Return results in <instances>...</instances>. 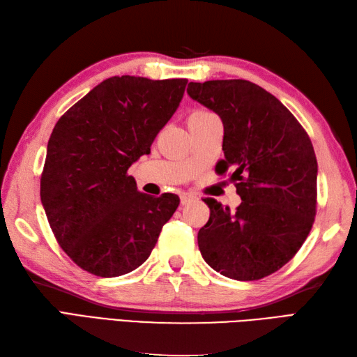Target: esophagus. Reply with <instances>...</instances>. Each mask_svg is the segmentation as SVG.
<instances>
[{
	"mask_svg": "<svg viewBox=\"0 0 357 357\" xmlns=\"http://www.w3.org/2000/svg\"><path fill=\"white\" fill-rule=\"evenodd\" d=\"M195 199V196H192V195H188V193H184V195H181V205H187V204H190Z\"/></svg>",
	"mask_w": 357,
	"mask_h": 357,
	"instance_id": "obj_1",
	"label": "esophagus"
}]
</instances>
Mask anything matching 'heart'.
I'll return each mask as SVG.
<instances>
[{"instance_id": "1", "label": "heart", "mask_w": 357, "mask_h": 357, "mask_svg": "<svg viewBox=\"0 0 357 357\" xmlns=\"http://www.w3.org/2000/svg\"><path fill=\"white\" fill-rule=\"evenodd\" d=\"M208 115H213L210 111H206V109H201V107H199V109H193L192 112L188 114V117H187V123L188 124H192V123H196V121H199V120H202V119H205V117H208Z\"/></svg>"}]
</instances>
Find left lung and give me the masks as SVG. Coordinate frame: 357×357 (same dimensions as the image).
Listing matches in <instances>:
<instances>
[{
    "instance_id": "obj_1",
    "label": "left lung",
    "mask_w": 357,
    "mask_h": 357,
    "mask_svg": "<svg viewBox=\"0 0 357 357\" xmlns=\"http://www.w3.org/2000/svg\"><path fill=\"white\" fill-rule=\"evenodd\" d=\"M188 96L223 123L225 160L242 197L236 211L205 197L210 219L197 233L204 260L222 275L254 281L294 259L317 214L318 162L307 132L266 89L242 79L190 82Z\"/></svg>"
}]
</instances>
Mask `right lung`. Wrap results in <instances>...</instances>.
Here are the masks:
<instances>
[{
  "mask_svg": "<svg viewBox=\"0 0 357 357\" xmlns=\"http://www.w3.org/2000/svg\"><path fill=\"white\" fill-rule=\"evenodd\" d=\"M185 86L187 79L114 76L56 123L40 201L57 243L93 275L112 278L141 266L178 208L176 195L138 192L128 170L151 153Z\"/></svg>",
  "mask_w": 357,
  "mask_h": 357,
  "instance_id": "right-lung-1",
  "label": "right lung"
}]
</instances>
